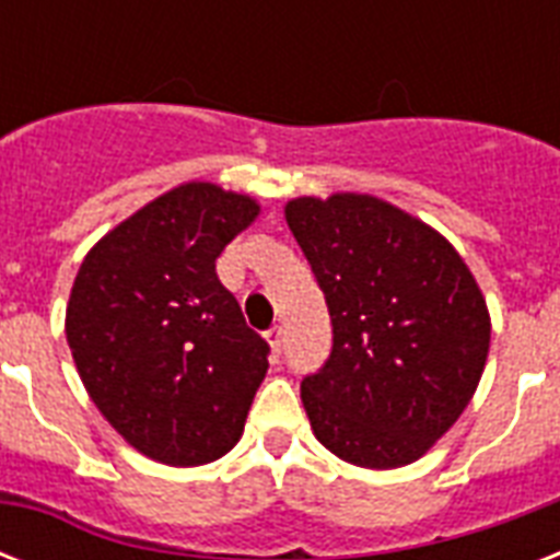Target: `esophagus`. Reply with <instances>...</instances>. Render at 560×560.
Listing matches in <instances>:
<instances>
[{
	"label": "esophagus",
	"instance_id": "obj_1",
	"mask_svg": "<svg viewBox=\"0 0 560 560\" xmlns=\"http://www.w3.org/2000/svg\"><path fill=\"white\" fill-rule=\"evenodd\" d=\"M264 337H267V342H270L272 358H279V351H281V337H284V331H281V325H272L270 331L264 334Z\"/></svg>",
	"mask_w": 560,
	"mask_h": 560
}]
</instances>
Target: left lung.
Here are the masks:
<instances>
[{
	"label": "left lung",
	"mask_w": 560,
	"mask_h": 560,
	"mask_svg": "<svg viewBox=\"0 0 560 560\" xmlns=\"http://www.w3.org/2000/svg\"><path fill=\"white\" fill-rule=\"evenodd\" d=\"M284 220L334 325L331 358L302 381L311 430L358 468L421 459L486 369L491 316L474 272L442 232L372 194L296 197Z\"/></svg>",
	"instance_id": "obj_1"
}]
</instances>
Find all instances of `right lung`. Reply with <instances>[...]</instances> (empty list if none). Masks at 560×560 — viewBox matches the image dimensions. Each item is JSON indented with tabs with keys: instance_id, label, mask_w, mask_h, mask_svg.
Listing matches in <instances>:
<instances>
[{
	"instance_id": "obj_1",
	"label": "right lung",
	"mask_w": 560,
	"mask_h": 560,
	"mask_svg": "<svg viewBox=\"0 0 560 560\" xmlns=\"http://www.w3.org/2000/svg\"><path fill=\"white\" fill-rule=\"evenodd\" d=\"M261 206L183 183L113 226L83 258L66 340L92 404L130 447L171 468L226 456L267 374L214 261Z\"/></svg>"
}]
</instances>
